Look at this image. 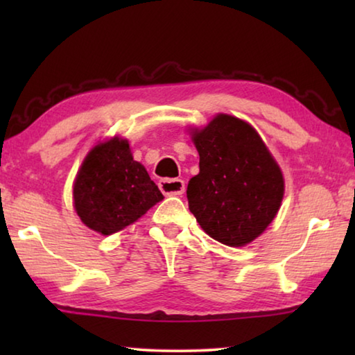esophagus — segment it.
Returning a JSON list of instances; mask_svg holds the SVG:
<instances>
[{"label": "esophagus", "mask_w": 355, "mask_h": 355, "mask_svg": "<svg viewBox=\"0 0 355 355\" xmlns=\"http://www.w3.org/2000/svg\"><path fill=\"white\" fill-rule=\"evenodd\" d=\"M159 189L166 196H182L184 192V182L180 178H164L159 182Z\"/></svg>", "instance_id": "34e87169"}]
</instances>
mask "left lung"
Returning a JSON list of instances; mask_svg holds the SVG:
<instances>
[{"mask_svg": "<svg viewBox=\"0 0 355 355\" xmlns=\"http://www.w3.org/2000/svg\"><path fill=\"white\" fill-rule=\"evenodd\" d=\"M200 172L188 183V203L216 241L241 248L254 241L277 214L284 175L252 125L218 114L192 131Z\"/></svg>", "mask_w": 355, "mask_h": 355, "instance_id": "1", "label": "left lung"}]
</instances>
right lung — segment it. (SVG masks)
I'll return each instance as SVG.
<instances>
[{"label": "right lung", "instance_id": "add662e5", "mask_svg": "<svg viewBox=\"0 0 355 355\" xmlns=\"http://www.w3.org/2000/svg\"><path fill=\"white\" fill-rule=\"evenodd\" d=\"M163 199L146 167L133 159L128 141L117 136L87 153L73 184L78 216L101 235L123 230Z\"/></svg>", "mask_w": 355, "mask_h": 355}]
</instances>
